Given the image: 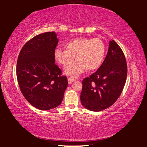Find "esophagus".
I'll return each mask as SVG.
<instances>
[{"instance_id":"1","label":"esophagus","mask_w":147,"mask_h":147,"mask_svg":"<svg viewBox=\"0 0 147 147\" xmlns=\"http://www.w3.org/2000/svg\"><path fill=\"white\" fill-rule=\"evenodd\" d=\"M75 80L74 78H71V77H68V83L69 84H71V83H72L73 82H74L75 81Z\"/></svg>"}]
</instances>
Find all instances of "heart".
Wrapping results in <instances>:
<instances>
[{"label":"heart","instance_id":"obj_1","mask_svg":"<svg viewBox=\"0 0 147 147\" xmlns=\"http://www.w3.org/2000/svg\"><path fill=\"white\" fill-rule=\"evenodd\" d=\"M106 53L103 42L98 38H75L68 42L66 49L58 47L54 56L59 63L66 66L76 56L77 61L65 68L66 74L77 77L86 69L92 71L100 67Z\"/></svg>","mask_w":147,"mask_h":147}]
</instances>
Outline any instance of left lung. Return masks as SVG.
Wrapping results in <instances>:
<instances>
[{"mask_svg":"<svg viewBox=\"0 0 147 147\" xmlns=\"http://www.w3.org/2000/svg\"><path fill=\"white\" fill-rule=\"evenodd\" d=\"M125 56L115 40L98 70L82 80L80 101L86 109L100 112L110 107L121 94L127 77Z\"/></svg>","mask_w":147,"mask_h":147,"instance_id":"8db88e82","label":"left lung"}]
</instances>
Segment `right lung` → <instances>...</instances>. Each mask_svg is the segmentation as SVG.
Wrapping results in <instances>:
<instances>
[{"mask_svg":"<svg viewBox=\"0 0 147 147\" xmlns=\"http://www.w3.org/2000/svg\"><path fill=\"white\" fill-rule=\"evenodd\" d=\"M58 43L55 32H45L28 40L19 54L18 82L23 95L36 109L48 110L59 106L68 86L66 76L55 64Z\"/></svg>","mask_w":147,"mask_h":147,"instance_id":"right-lung-1","label":"right lung"}]
</instances>
